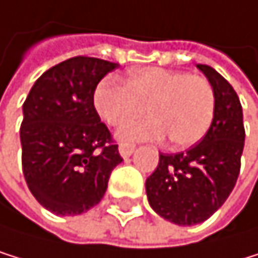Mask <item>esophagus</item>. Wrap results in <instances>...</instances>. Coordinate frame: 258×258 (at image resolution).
<instances>
[{
    "label": "esophagus",
    "mask_w": 258,
    "mask_h": 258,
    "mask_svg": "<svg viewBox=\"0 0 258 258\" xmlns=\"http://www.w3.org/2000/svg\"><path fill=\"white\" fill-rule=\"evenodd\" d=\"M133 152H135L133 144H125V142H122V144L119 146V153H120L122 158H128Z\"/></svg>",
    "instance_id": "obj_1"
}]
</instances>
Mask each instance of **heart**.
Wrapping results in <instances>:
<instances>
[{"label":"heart","instance_id":"obj_1","mask_svg":"<svg viewBox=\"0 0 258 258\" xmlns=\"http://www.w3.org/2000/svg\"><path fill=\"white\" fill-rule=\"evenodd\" d=\"M98 116L111 126H122L147 111L152 116L120 130L122 141L171 138L175 147H191L207 135L215 117L216 98L210 81L199 75L146 67L133 70L126 83L101 80L94 91Z\"/></svg>","mask_w":258,"mask_h":258}]
</instances>
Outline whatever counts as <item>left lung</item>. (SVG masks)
Returning <instances> with one entry per match:
<instances>
[{"instance_id": "left-lung-1", "label": "left lung", "mask_w": 258, "mask_h": 258, "mask_svg": "<svg viewBox=\"0 0 258 258\" xmlns=\"http://www.w3.org/2000/svg\"><path fill=\"white\" fill-rule=\"evenodd\" d=\"M198 69L215 91L212 126L189 150L160 153L157 169L146 180L150 207L178 226L201 224L227 201L240 174L244 147L238 95L213 67L198 64Z\"/></svg>"}]
</instances>
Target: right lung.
I'll use <instances>...</instances> for the list:
<instances>
[{
	"mask_svg": "<svg viewBox=\"0 0 258 258\" xmlns=\"http://www.w3.org/2000/svg\"><path fill=\"white\" fill-rule=\"evenodd\" d=\"M117 67L98 57H70L46 70L23 103V175L37 202L54 215L95 207L122 163L94 106L97 84Z\"/></svg>",
	"mask_w": 258,
	"mask_h": 258,
	"instance_id": "right-lung-1",
	"label": "right lung"
}]
</instances>
